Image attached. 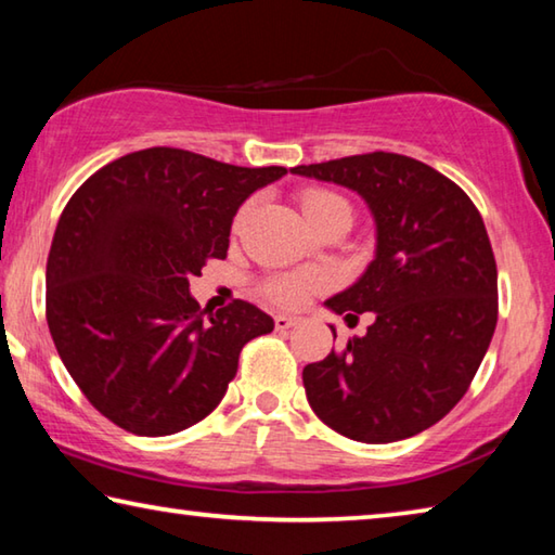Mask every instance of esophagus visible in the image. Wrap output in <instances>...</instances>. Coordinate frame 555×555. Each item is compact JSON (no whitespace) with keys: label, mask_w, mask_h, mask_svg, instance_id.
<instances>
[{"label":"esophagus","mask_w":555,"mask_h":555,"mask_svg":"<svg viewBox=\"0 0 555 555\" xmlns=\"http://www.w3.org/2000/svg\"><path fill=\"white\" fill-rule=\"evenodd\" d=\"M296 325V318H291V315H284V313H279V315H274V327L276 331H288V327H294Z\"/></svg>","instance_id":"esophagus-1"}]
</instances>
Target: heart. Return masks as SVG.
Returning <instances> with one entry per match:
<instances>
[{
  "label": "heart",
  "mask_w": 555,
  "mask_h": 555,
  "mask_svg": "<svg viewBox=\"0 0 555 555\" xmlns=\"http://www.w3.org/2000/svg\"><path fill=\"white\" fill-rule=\"evenodd\" d=\"M304 212L311 224L321 222L323 218L333 212H347L352 215V205L347 203L343 195L333 191H308L304 195ZM244 220V210L240 212L237 224ZM321 288V279L313 274H279L269 276L261 286V294H264L271 304L284 306V308H298L306 304V298L315 294Z\"/></svg>",
  "instance_id": "obj_1"
}]
</instances>
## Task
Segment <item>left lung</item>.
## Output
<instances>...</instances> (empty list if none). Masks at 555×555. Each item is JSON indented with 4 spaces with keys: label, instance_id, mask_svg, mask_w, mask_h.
<instances>
[{
    "label": "left lung",
    "instance_id": "1",
    "mask_svg": "<svg viewBox=\"0 0 555 555\" xmlns=\"http://www.w3.org/2000/svg\"><path fill=\"white\" fill-rule=\"evenodd\" d=\"M291 173L352 188L377 220V257L327 300L347 321L374 311V323L306 364L308 403L360 443L416 436L465 397L494 335L496 261L482 215L457 183L401 154L345 156Z\"/></svg>",
    "mask_w": 555,
    "mask_h": 555
}]
</instances>
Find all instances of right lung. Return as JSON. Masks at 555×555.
<instances>
[{
  "label": "right lung",
  "mask_w": 555,
  "mask_h": 555,
  "mask_svg": "<svg viewBox=\"0 0 555 555\" xmlns=\"http://www.w3.org/2000/svg\"><path fill=\"white\" fill-rule=\"evenodd\" d=\"M284 173L154 146L73 193L46 264V321L73 382L112 424L152 438L198 424L242 347L274 331L240 298L203 311L188 279L228 257L234 212Z\"/></svg>",
  "instance_id": "right-lung-1"
}]
</instances>
